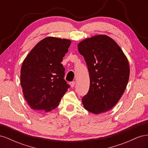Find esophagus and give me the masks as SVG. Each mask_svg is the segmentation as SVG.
<instances>
[{
    "label": "esophagus",
    "mask_w": 148,
    "mask_h": 148,
    "mask_svg": "<svg viewBox=\"0 0 148 148\" xmlns=\"http://www.w3.org/2000/svg\"><path fill=\"white\" fill-rule=\"evenodd\" d=\"M70 86H71V88H73V87L75 86V82H70Z\"/></svg>",
    "instance_id": "obj_1"
}]
</instances>
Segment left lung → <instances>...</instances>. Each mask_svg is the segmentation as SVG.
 Here are the masks:
<instances>
[{
	"instance_id": "obj_1",
	"label": "left lung",
	"mask_w": 148,
	"mask_h": 148,
	"mask_svg": "<svg viewBox=\"0 0 148 148\" xmlns=\"http://www.w3.org/2000/svg\"><path fill=\"white\" fill-rule=\"evenodd\" d=\"M88 68L90 86L82 98L84 109L95 114L110 110L126 89L130 66L126 56L113 39L99 34L78 43Z\"/></svg>"
}]
</instances>
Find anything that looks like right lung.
Wrapping results in <instances>:
<instances>
[{
  "label": "right lung",
  "mask_w": 148,
  "mask_h": 148,
  "mask_svg": "<svg viewBox=\"0 0 148 148\" xmlns=\"http://www.w3.org/2000/svg\"><path fill=\"white\" fill-rule=\"evenodd\" d=\"M69 39L47 37L40 41L23 62L20 83L25 100L35 111H51L59 106L70 87L64 79L61 62L68 52Z\"/></svg>",
  "instance_id": "add662e5"
}]
</instances>
